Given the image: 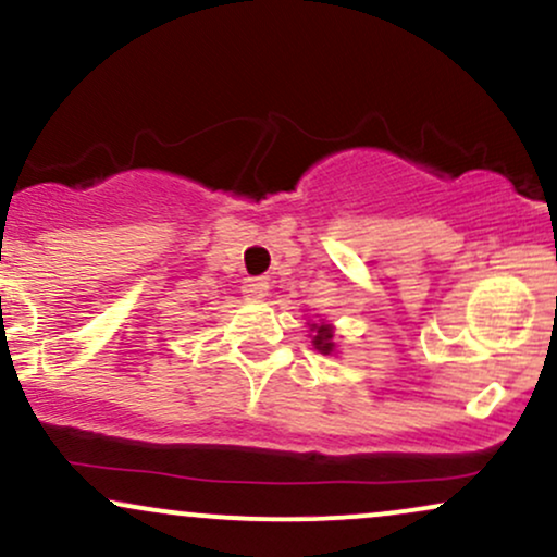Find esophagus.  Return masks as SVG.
Returning <instances> with one entry per match:
<instances>
[{"instance_id": "esophagus-1", "label": "esophagus", "mask_w": 557, "mask_h": 557, "mask_svg": "<svg viewBox=\"0 0 557 557\" xmlns=\"http://www.w3.org/2000/svg\"><path fill=\"white\" fill-rule=\"evenodd\" d=\"M243 296L251 298V300H264L267 296H270V283L261 277L243 280Z\"/></svg>"}]
</instances>
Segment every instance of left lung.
<instances>
[{"label": "left lung", "mask_w": 557, "mask_h": 557, "mask_svg": "<svg viewBox=\"0 0 557 557\" xmlns=\"http://www.w3.org/2000/svg\"><path fill=\"white\" fill-rule=\"evenodd\" d=\"M311 327V332H314V335H311V343H314V348L319 350V354H324V356H335V327H332L330 322H322V319H319V322H314V324H309Z\"/></svg>", "instance_id": "obj_1"}]
</instances>
